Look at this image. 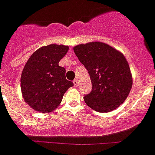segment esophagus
I'll use <instances>...</instances> for the list:
<instances>
[{"label":"esophagus","mask_w":155,"mask_h":155,"mask_svg":"<svg viewBox=\"0 0 155 155\" xmlns=\"http://www.w3.org/2000/svg\"><path fill=\"white\" fill-rule=\"evenodd\" d=\"M73 83H74V87H78V80H77V79H75V80H74V81H73Z\"/></svg>","instance_id":"esophagus-1"}]
</instances>
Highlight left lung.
Returning a JSON list of instances; mask_svg holds the SVG:
<instances>
[{"label": "left lung", "instance_id": "1", "mask_svg": "<svg viewBox=\"0 0 155 155\" xmlns=\"http://www.w3.org/2000/svg\"><path fill=\"white\" fill-rule=\"evenodd\" d=\"M73 49L92 83L91 92L84 97L87 105L100 113L119 107L132 87L130 68L123 53L101 42L81 44Z\"/></svg>", "mask_w": 155, "mask_h": 155}]
</instances>
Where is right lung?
Segmentation results:
<instances>
[{
    "label": "right lung",
    "instance_id": "add662e5",
    "mask_svg": "<svg viewBox=\"0 0 155 155\" xmlns=\"http://www.w3.org/2000/svg\"><path fill=\"white\" fill-rule=\"evenodd\" d=\"M68 45L51 44L39 48L29 57L22 71L20 87L25 102L42 113H51L62 101L74 84L58 65L68 51Z\"/></svg>",
    "mask_w": 155,
    "mask_h": 155
}]
</instances>
